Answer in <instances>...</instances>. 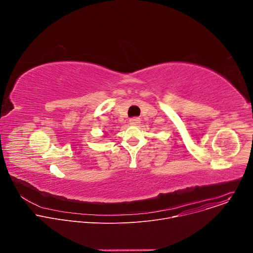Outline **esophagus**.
<instances>
[{
  "instance_id": "1",
  "label": "esophagus",
  "mask_w": 253,
  "mask_h": 253,
  "mask_svg": "<svg viewBox=\"0 0 253 253\" xmlns=\"http://www.w3.org/2000/svg\"><path fill=\"white\" fill-rule=\"evenodd\" d=\"M140 118H131L130 120H129V124L130 125H138L139 123H140Z\"/></svg>"
}]
</instances>
